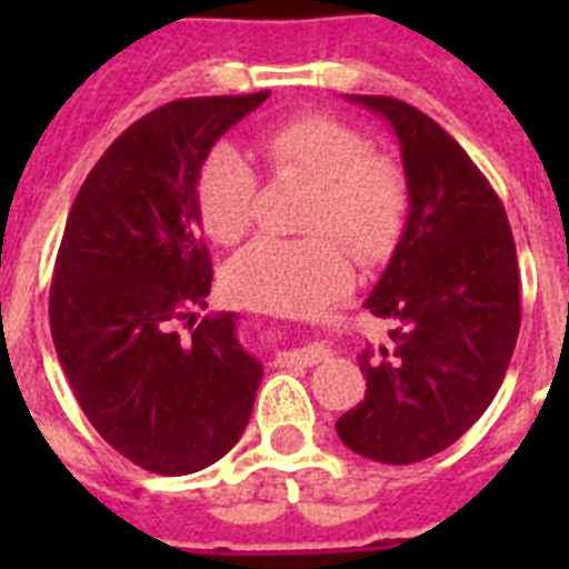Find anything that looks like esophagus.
Masks as SVG:
<instances>
[{
  "mask_svg": "<svg viewBox=\"0 0 569 569\" xmlns=\"http://www.w3.org/2000/svg\"><path fill=\"white\" fill-rule=\"evenodd\" d=\"M330 359V350L325 345H305V347H296V350H288V353H279V365H305V367H313L319 361Z\"/></svg>",
  "mask_w": 569,
  "mask_h": 569,
  "instance_id": "obj_1",
  "label": "esophagus"
}]
</instances>
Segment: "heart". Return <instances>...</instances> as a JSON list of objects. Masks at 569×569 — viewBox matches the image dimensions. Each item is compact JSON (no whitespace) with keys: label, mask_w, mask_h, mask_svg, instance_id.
<instances>
[{"label":"heart","mask_w":569,"mask_h":569,"mask_svg":"<svg viewBox=\"0 0 569 569\" xmlns=\"http://www.w3.org/2000/svg\"><path fill=\"white\" fill-rule=\"evenodd\" d=\"M367 136L321 113L276 122L259 136V153L276 176H305L313 193L305 208L308 239L261 236L230 259L224 284L244 305L281 313H313L350 290L359 261L393 253L407 224L410 184L393 159L370 153ZM259 173L230 144L202 156L193 204L204 233L233 244L253 222Z\"/></svg>","instance_id":"obj_1"}]
</instances>
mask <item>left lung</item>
<instances>
[{
  "mask_svg": "<svg viewBox=\"0 0 569 569\" xmlns=\"http://www.w3.org/2000/svg\"><path fill=\"white\" fill-rule=\"evenodd\" d=\"M393 124L410 213L365 308L396 325L365 347V401L336 421L353 453L413 465L459 441L499 393L521 328L505 204L453 136L393 97H347Z\"/></svg>",
  "mask_w": 569,
  "mask_h": 569,
  "instance_id": "obj_1",
  "label": "left lung"
}]
</instances>
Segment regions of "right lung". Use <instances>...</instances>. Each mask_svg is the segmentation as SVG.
<instances>
[{"label":"right lung","instance_id":"obj_1","mask_svg":"<svg viewBox=\"0 0 569 569\" xmlns=\"http://www.w3.org/2000/svg\"><path fill=\"white\" fill-rule=\"evenodd\" d=\"M270 90L176 99L102 153L68 213L50 281V336L82 413L142 470L222 459L253 413L261 361L236 313L196 319L213 264L199 236L202 156Z\"/></svg>","mask_w":569,"mask_h":569}]
</instances>
